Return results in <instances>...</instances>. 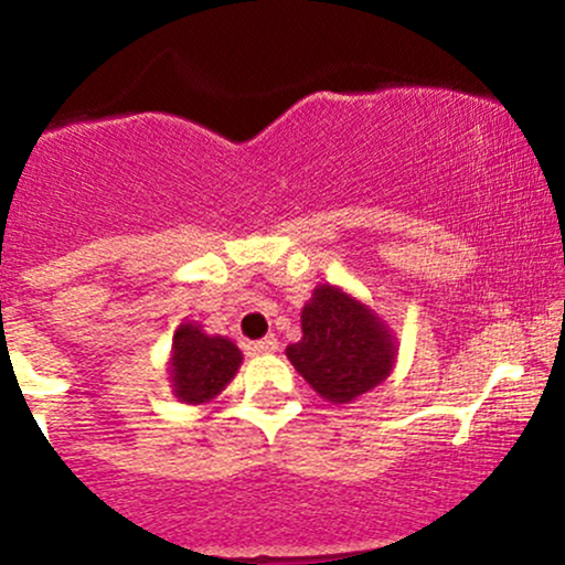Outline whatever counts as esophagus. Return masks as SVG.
<instances>
[{
    "label": "esophagus",
    "mask_w": 565,
    "mask_h": 565,
    "mask_svg": "<svg viewBox=\"0 0 565 565\" xmlns=\"http://www.w3.org/2000/svg\"><path fill=\"white\" fill-rule=\"evenodd\" d=\"M276 348H278L276 337H263V340L252 342V350H255V353H274Z\"/></svg>",
    "instance_id": "obj_1"
}]
</instances>
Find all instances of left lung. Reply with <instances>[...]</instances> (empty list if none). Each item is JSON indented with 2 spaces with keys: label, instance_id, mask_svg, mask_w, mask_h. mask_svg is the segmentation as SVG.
I'll return each instance as SVG.
<instances>
[{
  "label": "left lung",
  "instance_id": "obj_1",
  "mask_svg": "<svg viewBox=\"0 0 565 565\" xmlns=\"http://www.w3.org/2000/svg\"><path fill=\"white\" fill-rule=\"evenodd\" d=\"M287 355L316 393L348 404L391 374L395 345L364 305L334 287H319L302 308V340Z\"/></svg>",
  "mask_w": 565,
  "mask_h": 565
}]
</instances>
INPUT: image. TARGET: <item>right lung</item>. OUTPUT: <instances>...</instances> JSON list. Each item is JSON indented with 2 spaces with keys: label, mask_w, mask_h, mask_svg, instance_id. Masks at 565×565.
I'll return each mask as SVG.
<instances>
[{
  "label": "right lung",
  "mask_w": 565,
  "mask_h": 565,
  "mask_svg": "<svg viewBox=\"0 0 565 565\" xmlns=\"http://www.w3.org/2000/svg\"><path fill=\"white\" fill-rule=\"evenodd\" d=\"M242 350L225 337H210L193 323H183L172 340L174 395L183 404H201L223 391L233 380Z\"/></svg>",
  "instance_id": "add662e5"
}]
</instances>
